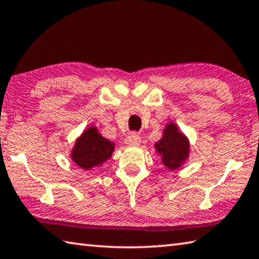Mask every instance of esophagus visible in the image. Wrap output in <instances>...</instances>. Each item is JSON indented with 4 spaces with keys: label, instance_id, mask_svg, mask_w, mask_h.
Returning a JSON list of instances; mask_svg holds the SVG:
<instances>
[{
    "label": "esophagus",
    "instance_id": "1",
    "mask_svg": "<svg viewBox=\"0 0 259 259\" xmlns=\"http://www.w3.org/2000/svg\"><path fill=\"white\" fill-rule=\"evenodd\" d=\"M125 142H126V144H128V145H138L141 142V138H140V135L138 133L133 132V133H131L127 136V138H126Z\"/></svg>",
    "mask_w": 259,
    "mask_h": 259
}]
</instances>
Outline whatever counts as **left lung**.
<instances>
[{"instance_id":"8db88e82","label":"left lung","mask_w":259,"mask_h":259,"mask_svg":"<svg viewBox=\"0 0 259 259\" xmlns=\"http://www.w3.org/2000/svg\"><path fill=\"white\" fill-rule=\"evenodd\" d=\"M155 148L162 157L165 167L175 170L186 160L189 146L187 139L179 133L176 125L169 124L164 131L163 138L155 144Z\"/></svg>"}]
</instances>
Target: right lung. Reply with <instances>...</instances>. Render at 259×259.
<instances>
[{
	"label": "right lung",
	"mask_w": 259,
	"mask_h": 259,
	"mask_svg": "<svg viewBox=\"0 0 259 259\" xmlns=\"http://www.w3.org/2000/svg\"><path fill=\"white\" fill-rule=\"evenodd\" d=\"M114 144L98 133L95 127L88 128L75 143L72 159L83 169H91L111 157Z\"/></svg>",
	"instance_id": "right-lung-1"
}]
</instances>
